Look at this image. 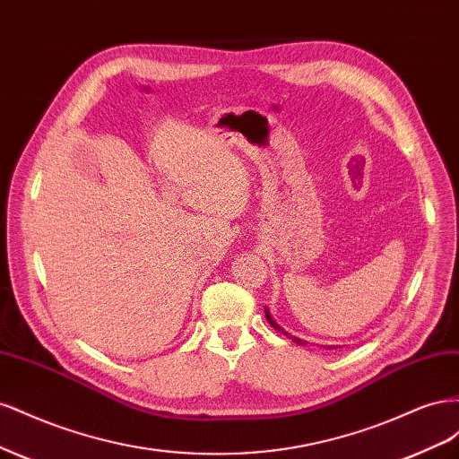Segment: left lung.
I'll return each mask as SVG.
<instances>
[{
  "instance_id": "1",
  "label": "left lung",
  "mask_w": 459,
  "mask_h": 459,
  "mask_svg": "<svg viewBox=\"0 0 459 459\" xmlns=\"http://www.w3.org/2000/svg\"><path fill=\"white\" fill-rule=\"evenodd\" d=\"M264 314H266V319H268V324L275 329V331H280L281 333V335H285L287 339H290V341H293V342H297L299 346H307L308 342L307 341H302V339H299V337H295V335H290V333H287L283 327H280V325H277L275 324V319L272 317V314H270V310L266 308V307H264ZM324 349H333V346H324Z\"/></svg>"
}]
</instances>
